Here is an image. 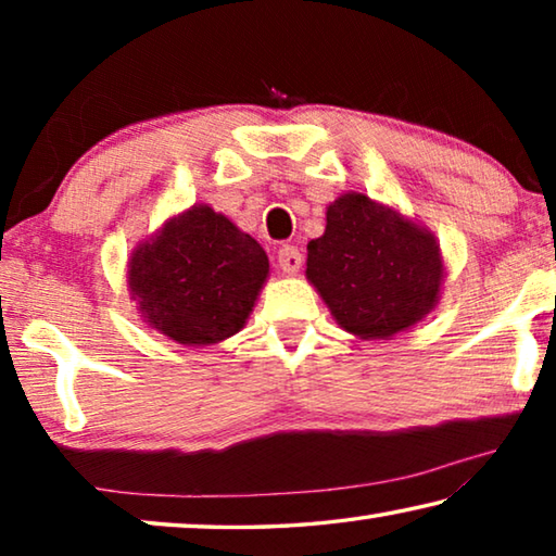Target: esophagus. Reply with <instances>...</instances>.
Instances as JSON below:
<instances>
[{
    "label": "esophagus",
    "mask_w": 556,
    "mask_h": 556,
    "mask_svg": "<svg viewBox=\"0 0 556 556\" xmlns=\"http://www.w3.org/2000/svg\"><path fill=\"white\" fill-rule=\"evenodd\" d=\"M301 262H304V255H301L294 244H285V248L279 250V267L281 271H287V275H296L301 269Z\"/></svg>",
    "instance_id": "1"
}]
</instances>
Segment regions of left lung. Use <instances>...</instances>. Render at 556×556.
<instances>
[{
  "instance_id": "8db88e82",
  "label": "left lung",
  "mask_w": 556,
  "mask_h": 556,
  "mask_svg": "<svg viewBox=\"0 0 556 556\" xmlns=\"http://www.w3.org/2000/svg\"><path fill=\"white\" fill-rule=\"evenodd\" d=\"M446 267L434 232L370 195L348 191L308 242L306 279L343 331L388 341L434 312Z\"/></svg>"
}]
</instances>
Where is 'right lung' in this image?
Listing matches in <instances>:
<instances>
[{
    "label": "right lung",
    "mask_w": 556,
    "mask_h": 556,
    "mask_svg": "<svg viewBox=\"0 0 556 556\" xmlns=\"http://www.w3.org/2000/svg\"><path fill=\"white\" fill-rule=\"evenodd\" d=\"M267 277L262 244L208 203L172 215L127 262V287L142 321L188 348L238 333Z\"/></svg>",
    "instance_id": "add662e5"
}]
</instances>
